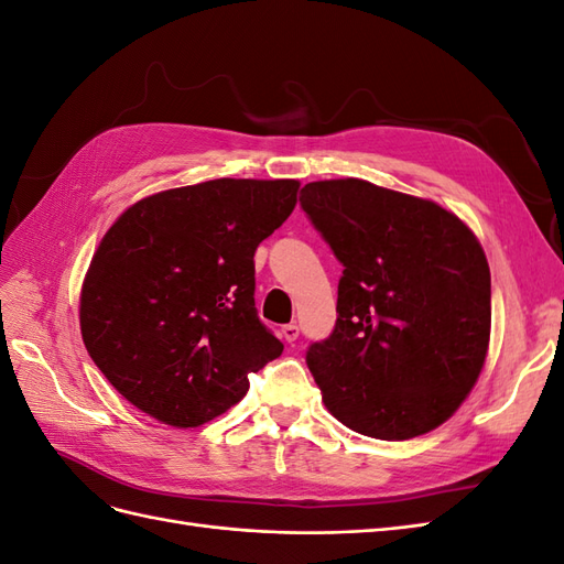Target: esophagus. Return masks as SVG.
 <instances>
[{
	"label": "esophagus",
	"mask_w": 564,
	"mask_h": 564,
	"mask_svg": "<svg viewBox=\"0 0 564 564\" xmlns=\"http://www.w3.org/2000/svg\"><path fill=\"white\" fill-rule=\"evenodd\" d=\"M280 334H282V338L286 340V344H294V340L299 338V327H296V324H284Z\"/></svg>",
	"instance_id": "obj_1"
}]
</instances>
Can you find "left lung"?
<instances>
[{
	"instance_id": "1",
	"label": "left lung",
	"mask_w": 564,
	"mask_h": 564,
	"mask_svg": "<svg viewBox=\"0 0 564 564\" xmlns=\"http://www.w3.org/2000/svg\"><path fill=\"white\" fill-rule=\"evenodd\" d=\"M301 207L344 263L336 327L308 350L329 414L377 440L454 416L491 334L485 249L454 212L365 178L313 181Z\"/></svg>"
}]
</instances>
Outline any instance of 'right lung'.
Here are the masks:
<instances>
[{
    "label": "right lung",
    "mask_w": 564,
    "mask_h": 564,
    "mask_svg": "<svg viewBox=\"0 0 564 564\" xmlns=\"http://www.w3.org/2000/svg\"><path fill=\"white\" fill-rule=\"evenodd\" d=\"M294 178H216L117 216L79 292L91 360L135 409L197 429L282 355L253 308V253L296 207Z\"/></svg>",
    "instance_id": "1"
}]
</instances>
